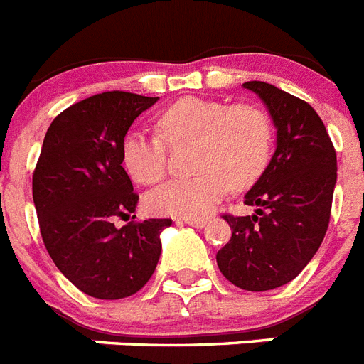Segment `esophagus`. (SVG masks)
Masks as SVG:
<instances>
[{"instance_id":"obj_1","label":"esophagus","mask_w":364,"mask_h":364,"mask_svg":"<svg viewBox=\"0 0 364 364\" xmlns=\"http://www.w3.org/2000/svg\"><path fill=\"white\" fill-rule=\"evenodd\" d=\"M182 222L191 225V228H205L206 218H182Z\"/></svg>"}]
</instances>
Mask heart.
<instances>
[{"label": "heart", "instance_id": "heart-1", "mask_svg": "<svg viewBox=\"0 0 364 364\" xmlns=\"http://www.w3.org/2000/svg\"><path fill=\"white\" fill-rule=\"evenodd\" d=\"M196 142L191 178L171 180L146 197L165 216L203 218L228 196L259 178L272 156L274 126L255 103L228 105L184 97L159 114L158 132H132L122 142V161L135 182L158 184L167 174L168 146Z\"/></svg>", "mask_w": 364, "mask_h": 364}]
</instances>
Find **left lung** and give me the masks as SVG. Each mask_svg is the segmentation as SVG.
<instances>
[{
  "label": "left lung",
  "mask_w": 364,
  "mask_h": 364,
  "mask_svg": "<svg viewBox=\"0 0 364 364\" xmlns=\"http://www.w3.org/2000/svg\"><path fill=\"white\" fill-rule=\"evenodd\" d=\"M276 126V152L246 193L254 216L223 214L232 235L216 254L231 284L269 291L291 282L310 263L329 228L336 152L318 112L272 84L252 80Z\"/></svg>",
  "instance_id": "left-lung-1"
}]
</instances>
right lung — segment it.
Masks as SVG:
<instances>
[{"instance_id": "add662e5", "label": "right lung", "mask_w": 364, "mask_h": 364, "mask_svg": "<svg viewBox=\"0 0 364 364\" xmlns=\"http://www.w3.org/2000/svg\"><path fill=\"white\" fill-rule=\"evenodd\" d=\"M158 97L103 92L54 118L31 180L45 248L67 280L95 299L135 295L152 278L168 218L116 228L139 196L122 167V142L135 118Z\"/></svg>"}]
</instances>
